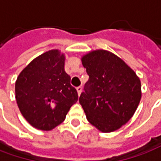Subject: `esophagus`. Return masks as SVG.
<instances>
[{
    "label": "esophagus",
    "mask_w": 161,
    "mask_h": 161,
    "mask_svg": "<svg viewBox=\"0 0 161 161\" xmlns=\"http://www.w3.org/2000/svg\"><path fill=\"white\" fill-rule=\"evenodd\" d=\"M77 94H78V96H80L81 92H82V87H81V86L77 87Z\"/></svg>",
    "instance_id": "34e87169"
}]
</instances>
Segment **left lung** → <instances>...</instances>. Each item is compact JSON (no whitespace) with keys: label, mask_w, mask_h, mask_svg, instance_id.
Instances as JSON below:
<instances>
[{"label":"left lung","mask_w":161,"mask_h":161,"mask_svg":"<svg viewBox=\"0 0 161 161\" xmlns=\"http://www.w3.org/2000/svg\"><path fill=\"white\" fill-rule=\"evenodd\" d=\"M89 80L79 103L87 120L100 131L117 130L135 114L142 97L141 81L119 57L96 50L82 57Z\"/></svg>","instance_id":"obj_1"}]
</instances>
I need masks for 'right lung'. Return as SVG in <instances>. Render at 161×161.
<instances>
[{"instance_id":"obj_1","label":"right lung","mask_w":161,"mask_h":161,"mask_svg":"<svg viewBox=\"0 0 161 161\" xmlns=\"http://www.w3.org/2000/svg\"><path fill=\"white\" fill-rule=\"evenodd\" d=\"M65 57L50 50L30 62L15 82V98L24 118L34 128L49 131L62 123L78 99L64 70Z\"/></svg>"}]
</instances>
